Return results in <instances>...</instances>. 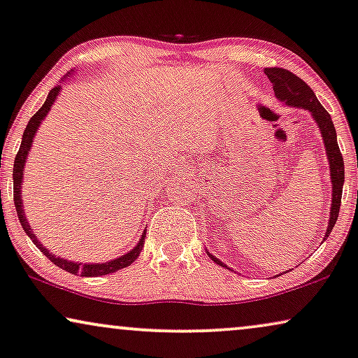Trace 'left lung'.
<instances>
[{
	"label": "left lung",
	"mask_w": 358,
	"mask_h": 358,
	"mask_svg": "<svg viewBox=\"0 0 358 358\" xmlns=\"http://www.w3.org/2000/svg\"><path fill=\"white\" fill-rule=\"evenodd\" d=\"M264 72L271 83H273L274 96L278 97V101L286 103L289 107L304 108V110L309 112L312 119L317 124L320 135H322L325 155L329 158L330 182H332V203H330V218L327 229H325V239L329 238L330 231L334 229V224L337 223L338 210H341L343 180H345V169H343V158L337 143L336 127H334V122L330 119L329 112L320 106L314 90H312L301 78H297L296 74H292V72H289L286 69H280V67H269V69H266ZM206 255L210 256L216 264L228 268L223 261H220L218 257L213 256L210 251H206Z\"/></svg>",
	"instance_id": "obj_1"
}]
</instances>
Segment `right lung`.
Listing matches in <instances>:
<instances>
[{
	"label": "right lung",
	"mask_w": 358,
	"mask_h": 358,
	"mask_svg": "<svg viewBox=\"0 0 358 358\" xmlns=\"http://www.w3.org/2000/svg\"><path fill=\"white\" fill-rule=\"evenodd\" d=\"M69 76H71V72H69ZM66 79H67V76H66ZM62 84H64V80H62L61 84H57L56 87H52L51 92H49L48 99L44 101L43 107H41L39 110L36 112L33 117H31L28 125H26L24 134H22L20 150H17L16 158H15V170H13V188H15L13 194H15V206H16L17 218H20L22 229H24L26 234L31 238V241L36 244V248H38L43 255H46L48 259H51L54 264L57 266V268L64 269L71 274L84 275V278H97V275L112 274V273H115V271L124 269V268H127V266L132 264V262L138 257L140 252H142L143 243H145V229H143V233H142V236H140V241L137 243V246H135L134 250H130L129 252H125V255L115 257V259H112L108 262H76V261H69V259H64V257H59L56 255H52L48 248H44V244H41L39 239L36 238V234L33 233V229H31L29 221H28V218H26V211H24V208H22V187L21 185H22V178H24V166H26V162H28L31 145H33V140L36 137V134H38L41 124H43L44 117L49 114L52 103L56 102L59 94H61Z\"/></svg>",
	"instance_id": "obj_1"
}]
</instances>
